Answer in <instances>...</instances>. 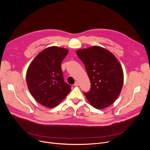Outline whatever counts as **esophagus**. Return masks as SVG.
Returning <instances> with one entry per match:
<instances>
[{
    "label": "esophagus",
    "instance_id": "1",
    "mask_svg": "<svg viewBox=\"0 0 150 150\" xmlns=\"http://www.w3.org/2000/svg\"><path fill=\"white\" fill-rule=\"evenodd\" d=\"M78 85H79V83H78V82H77V81H76L74 84V86H78Z\"/></svg>",
    "mask_w": 150,
    "mask_h": 150
}]
</instances>
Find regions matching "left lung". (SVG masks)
<instances>
[{
  "label": "left lung",
  "mask_w": 150,
  "mask_h": 150,
  "mask_svg": "<svg viewBox=\"0 0 150 150\" xmlns=\"http://www.w3.org/2000/svg\"><path fill=\"white\" fill-rule=\"evenodd\" d=\"M84 63L91 82L86 98L96 109L107 108L119 96L123 84V69L119 61L108 50L93 46L76 52Z\"/></svg>",
  "instance_id": "obj_1"
}]
</instances>
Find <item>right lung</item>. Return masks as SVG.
Wrapping results in <instances>:
<instances>
[{"instance_id": "right-lung-1", "label": "right lung", "mask_w": 150, "mask_h": 150, "mask_svg": "<svg viewBox=\"0 0 150 150\" xmlns=\"http://www.w3.org/2000/svg\"><path fill=\"white\" fill-rule=\"evenodd\" d=\"M68 50L52 46L39 53L30 64L26 81L30 92L37 102L52 108L66 98L71 86L64 82L61 62Z\"/></svg>"}]
</instances>
